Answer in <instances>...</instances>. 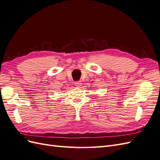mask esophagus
<instances>
[{"instance_id":"1","label":"esophagus","mask_w":160,"mask_h":160,"mask_svg":"<svg viewBox=\"0 0 160 160\" xmlns=\"http://www.w3.org/2000/svg\"><path fill=\"white\" fill-rule=\"evenodd\" d=\"M81 82L80 81H76L75 83V85L76 86V87H77V88H79L80 86H81Z\"/></svg>"}]
</instances>
